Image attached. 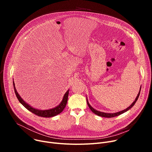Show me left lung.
I'll list each match as a JSON object with an SVG mask.
<instances>
[{"mask_svg":"<svg viewBox=\"0 0 152 152\" xmlns=\"http://www.w3.org/2000/svg\"><path fill=\"white\" fill-rule=\"evenodd\" d=\"M140 90H141V86H140V91H139V93H138V94H137V96L136 97V98H135V100L133 102V103H132V104H131L129 107H127V108H126V109L124 110H122V111H119V112H116V113H108L102 112V111H97V110L94 109V108L89 104V103L88 100H87V105H88L89 108L91 109V110L92 111V112H93L94 113H95V115H98V116H99L105 117V118H113V117H115V116L120 115L124 113V112H126L127 111H128L129 109H131V108L135 105V102H137V99H138V98H139V97Z\"/></svg>","mask_w":152,"mask_h":152,"instance_id":"obj_1","label":"left lung"}]
</instances>
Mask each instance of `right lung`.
I'll list each match as a JSON object with an SVG mask.
<instances>
[{
    "label": "right lung",
    "mask_w": 152,
    "mask_h": 152,
    "mask_svg": "<svg viewBox=\"0 0 152 152\" xmlns=\"http://www.w3.org/2000/svg\"><path fill=\"white\" fill-rule=\"evenodd\" d=\"M13 87H14V91L16 96H17L18 100L19 102L21 103V104L25 107L27 110L30 111L31 112L39 116H41V117H44V118H50L55 116L56 115H57L60 114L61 111L64 110V108H65L67 101H68V94H69V90L66 91V92L65 94L63 96V98L62 99V101L58 105L57 107H55L53 108L49 109V110H39L33 108V107H31L29 105L28 103H27L26 102L24 101L22 98L20 97V95L18 94V93L17 91V89L15 88V85L14 81H13Z\"/></svg>",
    "instance_id": "obj_1"
}]
</instances>
